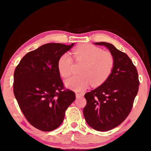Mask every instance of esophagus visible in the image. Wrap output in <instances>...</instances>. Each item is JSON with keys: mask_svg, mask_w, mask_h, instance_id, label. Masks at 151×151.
Wrapping results in <instances>:
<instances>
[{"mask_svg": "<svg viewBox=\"0 0 151 151\" xmlns=\"http://www.w3.org/2000/svg\"><path fill=\"white\" fill-rule=\"evenodd\" d=\"M83 96V94L81 93H76V98H79Z\"/></svg>", "mask_w": 151, "mask_h": 151, "instance_id": "esophagus-1", "label": "esophagus"}]
</instances>
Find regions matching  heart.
Returning a JSON list of instances; mask_svg holds the SVG:
<instances>
[{
    "label": "heart",
    "instance_id": "obj_1",
    "mask_svg": "<svg viewBox=\"0 0 151 151\" xmlns=\"http://www.w3.org/2000/svg\"><path fill=\"white\" fill-rule=\"evenodd\" d=\"M76 63L82 64L80 75L72 76L65 81L67 88L76 91H83L92 84L98 86L103 84L113 71L115 58L108 51L91 45L79 46L73 51ZM58 70L62 77L69 76L72 70V58L67 53L63 54L58 60Z\"/></svg>",
    "mask_w": 151,
    "mask_h": 151
}]
</instances>
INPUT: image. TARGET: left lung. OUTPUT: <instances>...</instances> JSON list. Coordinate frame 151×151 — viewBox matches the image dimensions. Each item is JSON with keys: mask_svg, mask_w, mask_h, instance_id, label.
I'll return each instance as SVG.
<instances>
[{"mask_svg": "<svg viewBox=\"0 0 151 151\" xmlns=\"http://www.w3.org/2000/svg\"><path fill=\"white\" fill-rule=\"evenodd\" d=\"M108 48L115 58L109 78L98 88L85 94L83 113L93 129L104 132L116 127L129 115L139 86L135 66L126 53L111 43H94Z\"/></svg>", "mask_w": 151, "mask_h": 151, "instance_id": "1", "label": "left lung"}]
</instances>
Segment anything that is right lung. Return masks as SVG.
<instances>
[{"instance_id":"right-lung-1","label":"right lung","mask_w":151,"mask_h":151,"mask_svg":"<svg viewBox=\"0 0 151 151\" xmlns=\"http://www.w3.org/2000/svg\"><path fill=\"white\" fill-rule=\"evenodd\" d=\"M74 45H43L26 54L16 68L14 94L27 120L38 130L56 129L76 99L74 92L65 88L57 67L59 58Z\"/></svg>"}]
</instances>
